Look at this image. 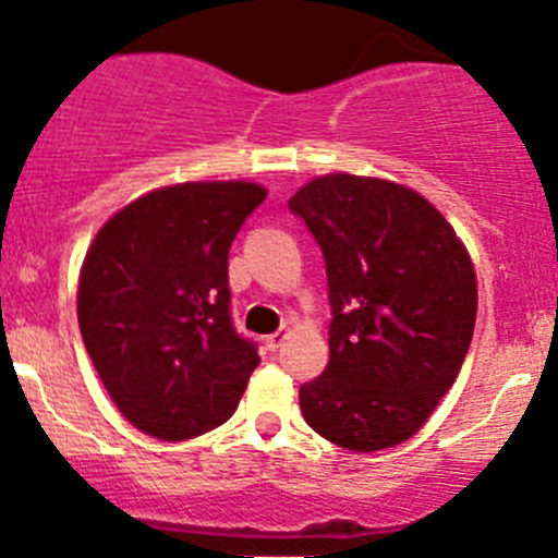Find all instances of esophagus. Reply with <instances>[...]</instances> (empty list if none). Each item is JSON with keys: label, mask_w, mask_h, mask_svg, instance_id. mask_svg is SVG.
I'll return each mask as SVG.
<instances>
[{"label": "esophagus", "mask_w": 558, "mask_h": 558, "mask_svg": "<svg viewBox=\"0 0 558 558\" xmlns=\"http://www.w3.org/2000/svg\"><path fill=\"white\" fill-rule=\"evenodd\" d=\"M286 341V330H278V332H272V336H267V347H269V350H278V347H280V343H283Z\"/></svg>", "instance_id": "34e87169"}]
</instances>
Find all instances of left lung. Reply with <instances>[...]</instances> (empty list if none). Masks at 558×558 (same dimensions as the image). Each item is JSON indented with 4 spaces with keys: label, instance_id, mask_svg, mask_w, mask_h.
Here are the masks:
<instances>
[{
    "label": "left lung",
    "instance_id": "8db88e82",
    "mask_svg": "<svg viewBox=\"0 0 558 558\" xmlns=\"http://www.w3.org/2000/svg\"><path fill=\"white\" fill-rule=\"evenodd\" d=\"M325 255L330 361L300 388L314 432L350 451L404 444L449 393L476 325V272L429 201L332 173L289 201Z\"/></svg>",
    "mask_w": 558,
    "mask_h": 558
}]
</instances>
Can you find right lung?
<instances>
[{
	"mask_svg": "<svg viewBox=\"0 0 558 558\" xmlns=\"http://www.w3.org/2000/svg\"><path fill=\"white\" fill-rule=\"evenodd\" d=\"M267 190L195 181L143 195L93 239L80 275V330L126 421L159 440L226 424L258 343L231 319L228 250Z\"/></svg>",
	"mask_w": 558,
	"mask_h": 558,
	"instance_id": "1",
	"label": "right lung"
}]
</instances>
